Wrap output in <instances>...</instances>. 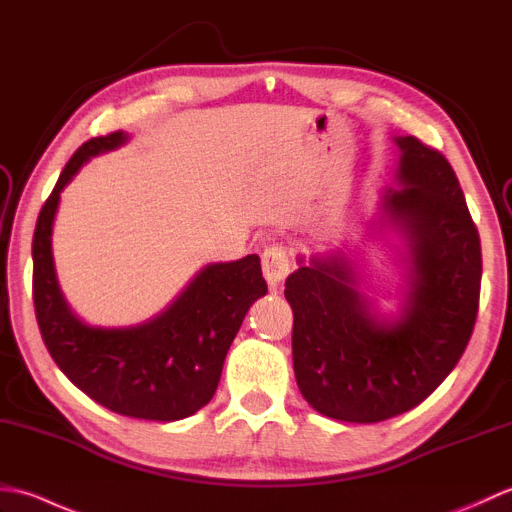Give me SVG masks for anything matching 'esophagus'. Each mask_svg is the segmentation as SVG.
<instances>
[{
    "instance_id": "obj_1",
    "label": "esophagus",
    "mask_w": 512,
    "mask_h": 512,
    "mask_svg": "<svg viewBox=\"0 0 512 512\" xmlns=\"http://www.w3.org/2000/svg\"><path fill=\"white\" fill-rule=\"evenodd\" d=\"M290 250L284 244L268 246L262 253V270L270 288H277L290 275Z\"/></svg>"
}]
</instances>
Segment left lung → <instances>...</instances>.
Wrapping results in <instances>:
<instances>
[{
    "mask_svg": "<svg viewBox=\"0 0 512 512\" xmlns=\"http://www.w3.org/2000/svg\"><path fill=\"white\" fill-rule=\"evenodd\" d=\"M396 145L400 189L389 187L383 206L409 239L402 317H376L343 257L312 259L286 279L297 385L314 409L343 422L420 405L458 365L480 308V233L453 167L416 136Z\"/></svg>",
    "mask_w": 512,
    "mask_h": 512,
    "instance_id": "obj_1",
    "label": "left lung"
}]
</instances>
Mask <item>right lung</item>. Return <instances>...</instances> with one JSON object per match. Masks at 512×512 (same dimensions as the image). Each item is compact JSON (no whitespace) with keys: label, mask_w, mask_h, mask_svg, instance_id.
<instances>
[{"label":"right lung","mask_w":512,"mask_h":512,"mask_svg":"<svg viewBox=\"0 0 512 512\" xmlns=\"http://www.w3.org/2000/svg\"><path fill=\"white\" fill-rule=\"evenodd\" d=\"M125 140L123 132L96 136L61 171L32 237V301L54 363L92 400L129 418L182 420L213 398L228 347L268 286L259 257L248 255L206 266L165 312L136 328H90L74 317L59 290L50 250L59 193L83 162Z\"/></svg>","instance_id":"1"}]
</instances>
